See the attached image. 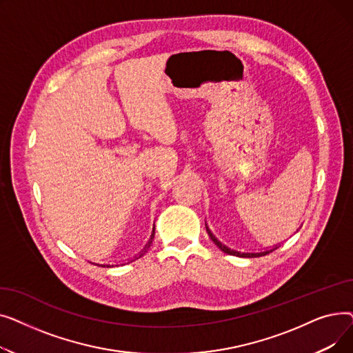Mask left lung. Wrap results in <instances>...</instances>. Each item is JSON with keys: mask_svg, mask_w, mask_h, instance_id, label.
<instances>
[{"mask_svg": "<svg viewBox=\"0 0 353 353\" xmlns=\"http://www.w3.org/2000/svg\"><path fill=\"white\" fill-rule=\"evenodd\" d=\"M208 233L210 234V237H212V240L213 242L217 245V248L220 249V250H223L225 253H229V254H233V256H239V257H261V256H266V254H269L270 252H273V250H276L277 248H273V249H270V250H266V252H261V253H240V252H236V250H232V249H229V248H226L225 245H221L219 240L213 236V233L208 229Z\"/></svg>", "mask_w": 353, "mask_h": 353, "instance_id": "1", "label": "left lung"}]
</instances>
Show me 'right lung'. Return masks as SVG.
<instances>
[{
    "label": "right lung",
    "instance_id": "add662e5",
    "mask_svg": "<svg viewBox=\"0 0 353 353\" xmlns=\"http://www.w3.org/2000/svg\"><path fill=\"white\" fill-rule=\"evenodd\" d=\"M97 266H107V268H108L110 265H97Z\"/></svg>",
    "mask_w": 353,
    "mask_h": 353
}]
</instances>
